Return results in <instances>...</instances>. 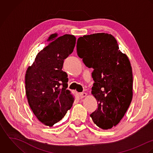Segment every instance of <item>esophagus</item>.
I'll use <instances>...</instances> for the list:
<instances>
[{"label": "esophagus", "instance_id": "34e87169", "mask_svg": "<svg viewBox=\"0 0 153 153\" xmlns=\"http://www.w3.org/2000/svg\"><path fill=\"white\" fill-rule=\"evenodd\" d=\"M86 96H87V94H86V93L83 92V93H80V98H83V97H86Z\"/></svg>", "mask_w": 153, "mask_h": 153}]
</instances>
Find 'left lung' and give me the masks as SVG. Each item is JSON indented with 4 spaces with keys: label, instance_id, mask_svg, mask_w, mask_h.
<instances>
[{
    "label": "left lung",
    "instance_id": "1",
    "mask_svg": "<svg viewBox=\"0 0 153 153\" xmlns=\"http://www.w3.org/2000/svg\"><path fill=\"white\" fill-rule=\"evenodd\" d=\"M77 53L93 71L92 93L97 108L90 115L103 129L116 126L127 111L132 98V71L126 54L119 50L111 34L97 33L84 35L77 41Z\"/></svg>",
    "mask_w": 153,
    "mask_h": 153
}]
</instances>
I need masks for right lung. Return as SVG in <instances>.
<instances>
[{"instance_id":"add662e5","label":"right lung","mask_w":153,"mask_h":153,"mask_svg":"<svg viewBox=\"0 0 153 153\" xmlns=\"http://www.w3.org/2000/svg\"><path fill=\"white\" fill-rule=\"evenodd\" d=\"M57 36L56 33L50 36L51 42L38 53L25 74L31 110L40 122L49 126L62 120L74 100L67 90L68 79L62 68L64 60L73 51L76 38L70 34Z\"/></svg>"}]
</instances>
